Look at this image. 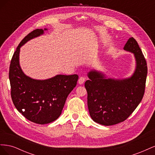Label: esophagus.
Listing matches in <instances>:
<instances>
[{
  "instance_id": "esophagus-1",
  "label": "esophagus",
  "mask_w": 155,
  "mask_h": 155,
  "mask_svg": "<svg viewBox=\"0 0 155 155\" xmlns=\"http://www.w3.org/2000/svg\"><path fill=\"white\" fill-rule=\"evenodd\" d=\"M85 78L84 77H80L79 79L78 80V83L80 84V85H81V84H83L84 82H85Z\"/></svg>"
}]
</instances>
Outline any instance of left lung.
<instances>
[{
    "label": "left lung",
    "instance_id": "left-lung-1",
    "mask_svg": "<svg viewBox=\"0 0 155 155\" xmlns=\"http://www.w3.org/2000/svg\"><path fill=\"white\" fill-rule=\"evenodd\" d=\"M124 49L133 53L136 68L132 76L125 79L107 78L97 70L88 72L85 83L87 91L89 113L95 122L112 125L125 121L141 102L147 74V63L139 45L133 37Z\"/></svg>",
    "mask_w": 155,
    "mask_h": 155
}]
</instances>
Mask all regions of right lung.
<instances>
[{
    "label": "right lung",
    "mask_w": 155,
    "mask_h": 155,
    "mask_svg": "<svg viewBox=\"0 0 155 155\" xmlns=\"http://www.w3.org/2000/svg\"><path fill=\"white\" fill-rule=\"evenodd\" d=\"M45 30L47 29H36L21 41L13 54L9 71L14 105L27 120L37 124H49L59 118L78 79V75L74 74L57 75L39 80L27 76L22 72L19 64L21 47L28 41L43 35Z\"/></svg>",
    "instance_id": "1"
}]
</instances>
